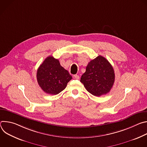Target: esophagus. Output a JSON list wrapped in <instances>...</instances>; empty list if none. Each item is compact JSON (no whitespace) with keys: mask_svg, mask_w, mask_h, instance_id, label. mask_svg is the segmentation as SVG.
Wrapping results in <instances>:
<instances>
[{"mask_svg":"<svg viewBox=\"0 0 147 147\" xmlns=\"http://www.w3.org/2000/svg\"><path fill=\"white\" fill-rule=\"evenodd\" d=\"M73 78L74 79H76V80H78L80 78V76L78 75H74L73 76Z\"/></svg>","mask_w":147,"mask_h":147,"instance_id":"esophagus-1","label":"esophagus"}]
</instances>
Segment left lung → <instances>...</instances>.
<instances>
[{"instance_id": "left-lung-1", "label": "left lung", "mask_w": 147, "mask_h": 147, "mask_svg": "<svg viewBox=\"0 0 147 147\" xmlns=\"http://www.w3.org/2000/svg\"><path fill=\"white\" fill-rule=\"evenodd\" d=\"M115 78L113 67L107 59L99 55L88 63L80 81L90 94L100 96L109 92Z\"/></svg>"}]
</instances>
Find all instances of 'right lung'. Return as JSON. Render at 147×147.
Listing matches in <instances>:
<instances>
[{"instance_id":"add662e5","label":"right lung","mask_w":147,"mask_h":147,"mask_svg":"<svg viewBox=\"0 0 147 147\" xmlns=\"http://www.w3.org/2000/svg\"><path fill=\"white\" fill-rule=\"evenodd\" d=\"M36 78L39 87L45 93L56 95L65 89L72 77L60 65L58 59L50 56L38 69Z\"/></svg>"}]
</instances>
